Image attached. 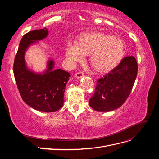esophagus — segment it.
Returning <instances> with one entry per match:
<instances>
[{
  "label": "esophagus",
  "instance_id": "34e87169",
  "mask_svg": "<svg viewBox=\"0 0 159 159\" xmlns=\"http://www.w3.org/2000/svg\"><path fill=\"white\" fill-rule=\"evenodd\" d=\"M83 75H84V73H83V72H81V71L78 72V73H77V74L75 75V78H81V77H82Z\"/></svg>",
  "mask_w": 159,
  "mask_h": 159
}]
</instances>
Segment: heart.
<instances>
[{
	"label": "heart",
	"mask_w": 159,
	"mask_h": 159,
	"mask_svg": "<svg viewBox=\"0 0 159 159\" xmlns=\"http://www.w3.org/2000/svg\"><path fill=\"white\" fill-rule=\"evenodd\" d=\"M125 54V44L118 36L103 32H89L81 35L78 41L68 42L66 56L71 64L83 61L90 55L91 66L100 73H107L120 64Z\"/></svg>",
	"instance_id": "obj_1"
}]
</instances>
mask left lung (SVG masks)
Returning a JSON list of instances; mask_svg holds the SVG:
<instances>
[{
  "label": "left lung",
  "mask_w": 159,
  "mask_h": 159,
  "mask_svg": "<svg viewBox=\"0 0 159 159\" xmlns=\"http://www.w3.org/2000/svg\"><path fill=\"white\" fill-rule=\"evenodd\" d=\"M135 57H125L120 64L97 81L89 105L99 112H108L120 107L131 92L137 75Z\"/></svg>",
  "instance_id": "left-lung-1"
}]
</instances>
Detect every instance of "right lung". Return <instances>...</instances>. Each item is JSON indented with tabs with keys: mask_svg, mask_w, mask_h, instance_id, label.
I'll return each instance as SVG.
<instances>
[{
	"mask_svg": "<svg viewBox=\"0 0 159 159\" xmlns=\"http://www.w3.org/2000/svg\"><path fill=\"white\" fill-rule=\"evenodd\" d=\"M48 34L46 28L24 35L14 62V75L21 98L32 108L42 112H55L62 107L66 85L70 74L61 69L54 70V60L47 61V69L36 73L27 67L25 53L30 46Z\"/></svg>",
	"mask_w": 159,
	"mask_h": 159,
	"instance_id": "right-lung-1",
	"label": "right lung"
}]
</instances>
